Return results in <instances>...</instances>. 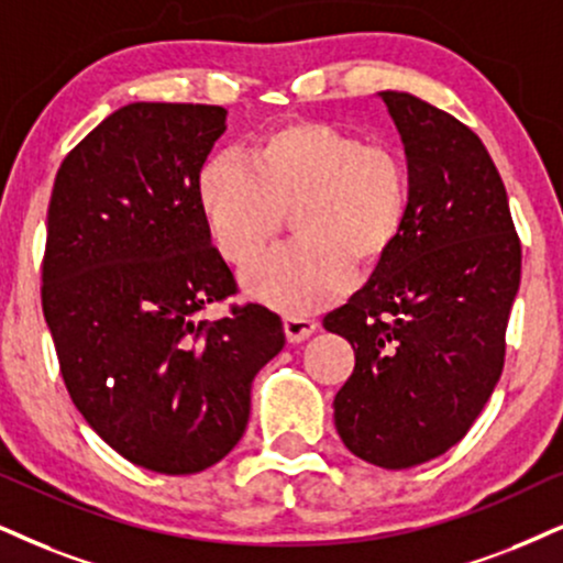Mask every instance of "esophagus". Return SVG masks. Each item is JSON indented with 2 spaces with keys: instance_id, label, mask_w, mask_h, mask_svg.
I'll return each instance as SVG.
<instances>
[{
  "instance_id": "esophagus-1",
  "label": "esophagus",
  "mask_w": 563,
  "mask_h": 563,
  "mask_svg": "<svg viewBox=\"0 0 563 563\" xmlns=\"http://www.w3.org/2000/svg\"><path fill=\"white\" fill-rule=\"evenodd\" d=\"M318 323L310 321V318H297V316H287L284 318V334H287V342L300 344L305 339H310L316 334Z\"/></svg>"
}]
</instances>
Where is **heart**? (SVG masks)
I'll list each match as a JSON object with an SVG mask.
<instances>
[{"label":"heart","instance_id":"b5f03b06","mask_svg":"<svg viewBox=\"0 0 563 563\" xmlns=\"http://www.w3.org/2000/svg\"><path fill=\"white\" fill-rule=\"evenodd\" d=\"M198 206L229 266H247L295 211L297 240L242 276L247 295L289 316L336 302L352 274L380 266L412 208L407 158L388 143L321 120H284L250 143L245 158L213 154L198 172Z\"/></svg>","mask_w":563,"mask_h":563}]
</instances>
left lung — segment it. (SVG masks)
Instances as JSON below:
<instances>
[{"instance_id": "1", "label": "left lung", "mask_w": 563, "mask_h": 563, "mask_svg": "<svg viewBox=\"0 0 563 563\" xmlns=\"http://www.w3.org/2000/svg\"><path fill=\"white\" fill-rule=\"evenodd\" d=\"M412 208L399 245L323 329L355 350L334 420L344 446L386 470L460 443L501 378L522 245L494 158L467 124L384 90Z\"/></svg>"}]
</instances>
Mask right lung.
I'll use <instances>...</instances> for the list:
<instances>
[{
	"label": "right lung",
	"mask_w": 563,
	"mask_h": 563,
	"mask_svg": "<svg viewBox=\"0 0 563 563\" xmlns=\"http://www.w3.org/2000/svg\"><path fill=\"white\" fill-rule=\"evenodd\" d=\"M224 122L208 103H128L69 151L48 200L41 305L69 399L117 454L164 475L238 446L255 373L284 346L263 305L198 321L238 295L198 206Z\"/></svg>",
	"instance_id": "right-lung-1"
}]
</instances>
